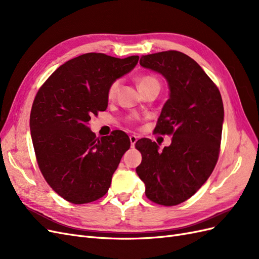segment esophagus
Instances as JSON below:
<instances>
[{
	"mask_svg": "<svg viewBox=\"0 0 259 259\" xmlns=\"http://www.w3.org/2000/svg\"><path fill=\"white\" fill-rule=\"evenodd\" d=\"M130 140H131L132 147H134L135 144H136V142L138 140V137H137L136 135H131V136H130Z\"/></svg>",
	"mask_w": 259,
	"mask_h": 259,
	"instance_id": "34e87169",
	"label": "esophagus"
}]
</instances>
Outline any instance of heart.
<instances>
[{
    "mask_svg": "<svg viewBox=\"0 0 259 259\" xmlns=\"http://www.w3.org/2000/svg\"><path fill=\"white\" fill-rule=\"evenodd\" d=\"M137 84H138L139 91H143V90L150 88V86H153V85H160L159 80L151 74L140 75L137 79ZM120 86H121V80H114L113 82H111V84L109 85L108 92H107V95H108L109 99H113L116 96L117 92H119V90H120Z\"/></svg>",
    "mask_w": 259,
    "mask_h": 259,
    "instance_id": "obj_1",
    "label": "heart"
}]
</instances>
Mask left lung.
Wrapping results in <instances>:
<instances>
[{
	"mask_svg": "<svg viewBox=\"0 0 259 259\" xmlns=\"http://www.w3.org/2000/svg\"><path fill=\"white\" fill-rule=\"evenodd\" d=\"M139 64L161 73L168 83L169 98L154 133L173 138L162 152L150 139L138 140L135 147L143 160L136 171L149 200L174 206L191 198L216 165L224 122L223 99L204 70L184 53L145 55Z\"/></svg>",
	"mask_w": 259,
	"mask_h": 259,
	"instance_id": "left-lung-1",
	"label": "left lung"
}]
</instances>
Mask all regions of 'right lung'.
<instances>
[{
    "mask_svg": "<svg viewBox=\"0 0 259 259\" xmlns=\"http://www.w3.org/2000/svg\"><path fill=\"white\" fill-rule=\"evenodd\" d=\"M139 57L88 53L61 65L37 91L30 113L36 162L52 189L73 204L108 192L131 142L122 131L97 138L88 124L108 107V88Z\"/></svg>",
    "mask_w": 259,
    "mask_h": 259,
    "instance_id": "right-lung-1",
    "label": "right lung"
}]
</instances>
